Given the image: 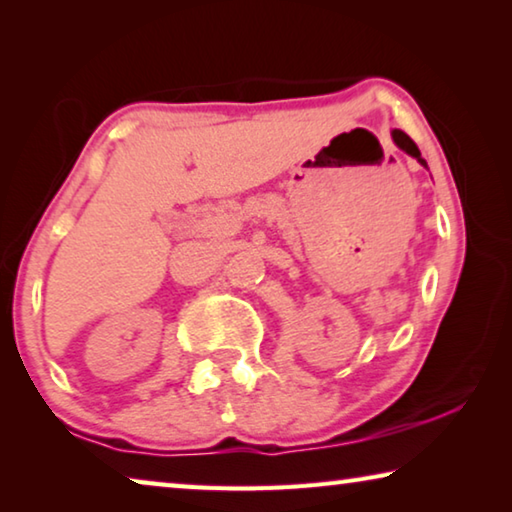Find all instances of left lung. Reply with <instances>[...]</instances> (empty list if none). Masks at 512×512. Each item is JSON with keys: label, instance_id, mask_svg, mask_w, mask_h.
I'll list each match as a JSON object with an SVG mask.
<instances>
[{"label": "left lung", "instance_id": "1", "mask_svg": "<svg viewBox=\"0 0 512 512\" xmlns=\"http://www.w3.org/2000/svg\"><path fill=\"white\" fill-rule=\"evenodd\" d=\"M391 137H393V142H395L397 146H400V149H402L404 153H409L411 158H415V160H418V162L422 164V167H427V160L422 158L420 149H418V146H415V142L411 140L409 135H406L404 131H400V128H395V131L391 133Z\"/></svg>", "mask_w": 512, "mask_h": 512}]
</instances>
